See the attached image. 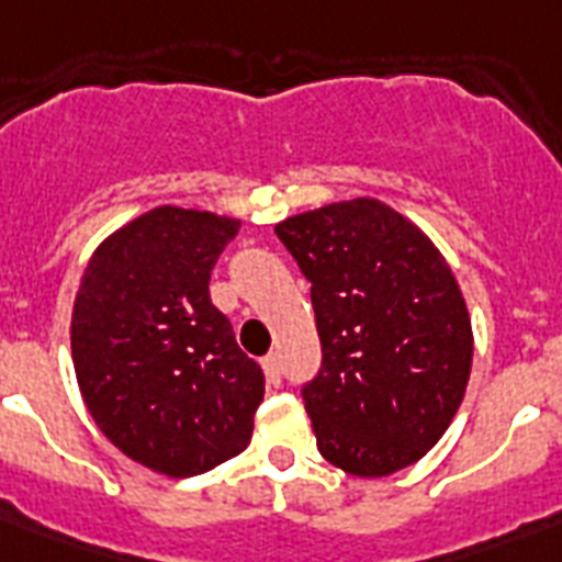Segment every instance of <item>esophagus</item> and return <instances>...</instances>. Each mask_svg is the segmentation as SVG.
Returning a JSON list of instances; mask_svg holds the SVG:
<instances>
[{
    "instance_id": "1",
    "label": "esophagus",
    "mask_w": 562,
    "mask_h": 562,
    "mask_svg": "<svg viewBox=\"0 0 562 562\" xmlns=\"http://www.w3.org/2000/svg\"><path fill=\"white\" fill-rule=\"evenodd\" d=\"M262 368H265V375H268L271 382H280L282 368H280V356H277V352H268V356H265Z\"/></svg>"
}]
</instances>
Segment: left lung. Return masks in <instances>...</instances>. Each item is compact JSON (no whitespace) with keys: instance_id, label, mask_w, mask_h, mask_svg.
<instances>
[{"instance_id":"left-lung-1","label":"left lung","mask_w":562,"mask_h":562,"mask_svg":"<svg viewBox=\"0 0 562 562\" xmlns=\"http://www.w3.org/2000/svg\"><path fill=\"white\" fill-rule=\"evenodd\" d=\"M273 229L312 282L324 361L303 402L321 454L359 479L417 463L470 382L472 324L452 268L375 198L300 212Z\"/></svg>"}]
</instances>
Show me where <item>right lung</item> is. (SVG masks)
<instances>
[{"mask_svg": "<svg viewBox=\"0 0 562 562\" xmlns=\"http://www.w3.org/2000/svg\"><path fill=\"white\" fill-rule=\"evenodd\" d=\"M241 221L157 206L95 247L75 294L72 361L87 411L131 461L189 479L250 443L262 368L210 300Z\"/></svg>", "mask_w": 562, "mask_h": 562, "instance_id": "right-lung-1", "label": "right lung"}]
</instances>
